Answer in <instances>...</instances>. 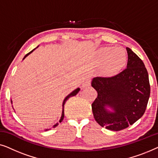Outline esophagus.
I'll return each mask as SVG.
<instances>
[{
  "label": "esophagus",
  "instance_id": "esophagus-1",
  "mask_svg": "<svg viewBox=\"0 0 158 158\" xmlns=\"http://www.w3.org/2000/svg\"><path fill=\"white\" fill-rule=\"evenodd\" d=\"M90 85V79H87L85 80V81H83V84H82V87L83 88H85L86 87H88Z\"/></svg>",
  "mask_w": 158,
  "mask_h": 158
}]
</instances>
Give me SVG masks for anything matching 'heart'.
I'll use <instances>...</instances> for the list:
<instances>
[{
  "mask_svg": "<svg viewBox=\"0 0 158 158\" xmlns=\"http://www.w3.org/2000/svg\"><path fill=\"white\" fill-rule=\"evenodd\" d=\"M126 55L122 49L104 47L98 52V60L103 64V73L113 75L118 72L126 62Z\"/></svg>",
  "mask_w": 158,
  "mask_h": 158,
  "instance_id": "obj_1",
  "label": "heart"
}]
</instances>
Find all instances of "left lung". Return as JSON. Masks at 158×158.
Here are the masks:
<instances>
[{"instance_id": "8db88e82", "label": "left lung", "mask_w": 158, "mask_h": 158, "mask_svg": "<svg viewBox=\"0 0 158 158\" xmlns=\"http://www.w3.org/2000/svg\"><path fill=\"white\" fill-rule=\"evenodd\" d=\"M126 49L128 61L125 70L111 77H94L91 82L98 93L91 106L95 120L112 131L122 130L139 119L150 95L144 64L131 49Z\"/></svg>"}]
</instances>
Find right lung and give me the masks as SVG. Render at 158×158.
Segmentation results:
<instances>
[{
	"instance_id": "1",
	"label": "right lung",
	"mask_w": 158,
	"mask_h": 158,
	"mask_svg": "<svg viewBox=\"0 0 158 158\" xmlns=\"http://www.w3.org/2000/svg\"><path fill=\"white\" fill-rule=\"evenodd\" d=\"M38 47H39V46H38ZM37 47H36V48H37ZM36 48H35V49H36ZM33 49V50H31V52H29V53H28V54H27V55H26L24 56V57H23V60H24V59H25V58H26V57H27L28 55H30V54H31V53L32 52H33V51H34V49ZM80 90H81V89H80V88H76V89H75V90H73V92H71L70 94H69V95H68V96H67L65 97V98H64V101H63V103H62V116H61V118H60V122H62V120H63V118H64V103H65V102H66V101H68V99L70 98V97H73V96H75V95H76V94H77V93H78V92L80 91ZM10 101H11V103H12V100H10ZM58 124H58V123H57V124H55V125H54V126H53V127H57ZM47 130H49V129H45V131H47Z\"/></svg>"
}]
</instances>
